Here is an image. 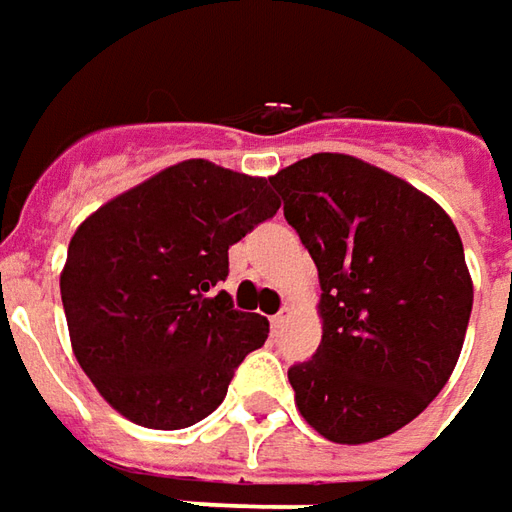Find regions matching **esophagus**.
<instances>
[{
	"label": "esophagus",
	"instance_id": "1",
	"mask_svg": "<svg viewBox=\"0 0 512 512\" xmlns=\"http://www.w3.org/2000/svg\"><path fill=\"white\" fill-rule=\"evenodd\" d=\"M288 316H291V311H288V308H283L280 314L271 316V330H274V333H280V330H283L285 322H288Z\"/></svg>",
	"mask_w": 512,
	"mask_h": 512
}]
</instances>
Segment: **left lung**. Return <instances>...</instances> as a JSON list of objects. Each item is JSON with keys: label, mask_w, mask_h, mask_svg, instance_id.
Returning a JSON list of instances; mask_svg holds the SVG:
<instances>
[{"label": "left lung", "mask_w": 512, "mask_h": 512, "mask_svg": "<svg viewBox=\"0 0 512 512\" xmlns=\"http://www.w3.org/2000/svg\"><path fill=\"white\" fill-rule=\"evenodd\" d=\"M319 271L322 342L288 381L333 443H373L429 406L474 305L460 232L426 193L356 156L314 154L269 179Z\"/></svg>", "instance_id": "obj_1"}]
</instances>
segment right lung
<instances>
[{"label": "right lung", "instance_id": "add662e5", "mask_svg": "<svg viewBox=\"0 0 512 512\" xmlns=\"http://www.w3.org/2000/svg\"><path fill=\"white\" fill-rule=\"evenodd\" d=\"M280 210L266 179L187 159L111 198L69 241L61 300L75 358L145 429L215 412L269 322L232 305L229 246Z\"/></svg>", "mask_w": 512, "mask_h": 512}]
</instances>
